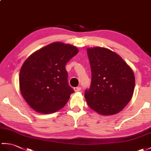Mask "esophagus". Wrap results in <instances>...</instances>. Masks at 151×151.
<instances>
[{
	"label": "esophagus",
	"instance_id": "esophagus-1",
	"mask_svg": "<svg viewBox=\"0 0 151 151\" xmlns=\"http://www.w3.org/2000/svg\"><path fill=\"white\" fill-rule=\"evenodd\" d=\"M74 90H75V91H76V92H78V91H80V90H81V87H74Z\"/></svg>",
	"mask_w": 151,
	"mask_h": 151
}]
</instances>
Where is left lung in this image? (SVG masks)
<instances>
[{
  "label": "left lung",
  "mask_w": 151,
  "mask_h": 151,
  "mask_svg": "<svg viewBox=\"0 0 151 151\" xmlns=\"http://www.w3.org/2000/svg\"><path fill=\"white\" fill-rule=\"evenodd\" d=\"M91 82L85 91L89 107L102 115L121 111L131 100L135 78L132 70L116 52L104 47L88 48Z\"/></svg>",
  "instance_id": "obj_1"
}]
</instances>
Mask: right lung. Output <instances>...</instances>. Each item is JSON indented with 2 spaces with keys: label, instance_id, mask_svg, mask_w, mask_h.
<instances>
[{
  "label": "right lung",
  "instance_id": "add662e5",
  "mask_svg": "<svg viewBox=\"0 0 151 151\" xmlns=\"http://www.w3.org/2000/svg\"><path fill=\"white\" fill-rule=\"evenodd\" d=\"M75 46L54 42L34 52L24 62L19 74L20 92L38 113L60 109L74 90L68 81L65 65L78 53Z\"/></svg>",
  "mask_w": 151,
  "mask_h": 151
}]
</instances>
